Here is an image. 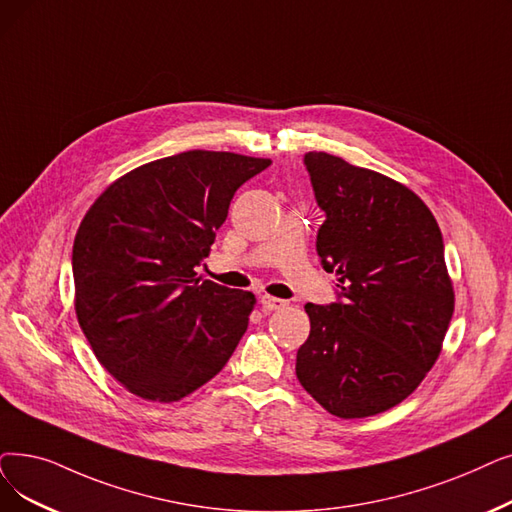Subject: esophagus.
<instances>
[{
	"label": "esophagus",
	"instance_id": "esophagus-1",
	"mask_svg": "<svg viewBox=\"0 0 512 512\" xmlns=\"http://www.w3.org/2000/svg\"><path fill=\"white\" fill-rule=\"evenodd\" d=\"M286 305L284 299H278V297H272V295H263L261 297V307L265 311H276V309H282Z\"/></svg>",
	"mask_w": 512,
	"mask_h": 512
}]
</instances>
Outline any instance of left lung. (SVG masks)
Here are the masks:
<instances>
[{
    "label": "left lung",
    "mask_w": 512,
    "mask_h": 512,
    "mask_svg": "<svg viewBox=\"0 0 512 512\" xmlns=\"http://www.w3.org/2000/svg\"><path fill=\"white\" fill-rule=\"evenodd\" d=\"M305 167L326 213L316 249L339 280V301L307 303L309 337L297 379L339 418L397 406L437 362L454 286L437 221L408 186L326 152Z\"/></svg>",
    "instance_id": "1"
}]
</instances>
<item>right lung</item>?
<instances>
[{
	"label": "right lung",
	"instance_id": "right-lung-1",
	"mask_svg": "<svg viewBox=\"0 0 512 512\" xmlns=\"http://www.w3.org/2000/svg\"><path fill=\"white\" fill-rule=\"evenodd\" d=\"M270 159L188 150L131 169L81 219L75 314L129 393L173 404L226 366L257 303L196 276L234 192Z\"/></svg>",
	"mask_w": 512,
	"mask_h": 512
}]
</instances>
